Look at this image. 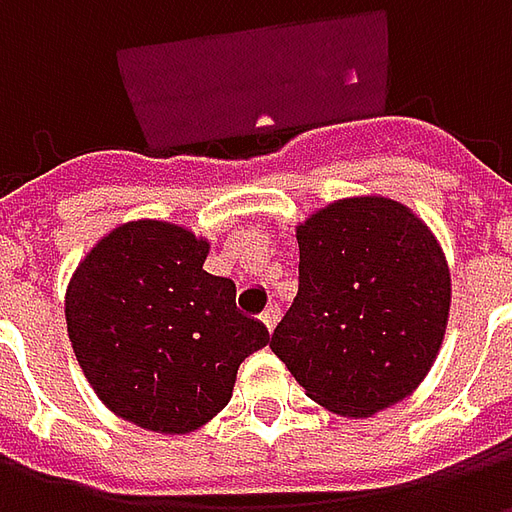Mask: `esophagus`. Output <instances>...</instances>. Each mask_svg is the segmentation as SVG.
<instances>
[{"label": "esophagus", "mask_w": 512, "mask_h": 512, "mask_svg": "<svg viewBox=\"0 0 512 512\" xmlns=\"http://www.w3.org/2000/svg\"><path fill=\"white\" fill-rule=\"evenodd\" d=\"M260 321H263V326H266L268 332H274L277 329V323H279V307L277 304H271L263 315H260Z\"/></svg>", "instance_id": "34e87169"}]
</instances>
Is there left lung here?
Returning a JSON list of instances; mask_svg holds the SVG:
<instances>
[{"instance_id": "1", "label": "left lung", "mask_w": 512, "mask_h": 512, "mask_svg": "<svg viewBox=\"0 0 512 512\" xmlns=\"http://www.w3.org/2000/svg\"><path fill=\"white\" fill-rule=\"evenodd\" d=\"M299 296L271 334L307 397L362 419L417 389L439 356L450 266L428 224L384 194L329 202L296 224Z\"/></svg>"}]
</instances>
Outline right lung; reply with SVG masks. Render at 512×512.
Listing matches in <instances>:
<instances>
[{
    "label": "right lung",
    "mask_w": 512,
    "mask_h": 512,
    "mask_svg": "<svg viewBox=\"0 0 512 512\" xmlns=\"http://www.w3.org/2000/svg\"><path fill=\"white\" fill-rule=\"evenodd\" d=\"M211 241L161 219L117 224L65 290L73 354L115 417L153 433H191L233 397L266 326L235 310V285L202 263Z\"/></svg>",
    "instance_id": "add662e5"
}]
</instances>
